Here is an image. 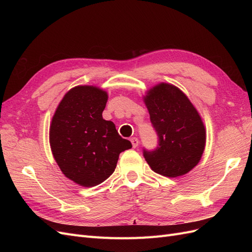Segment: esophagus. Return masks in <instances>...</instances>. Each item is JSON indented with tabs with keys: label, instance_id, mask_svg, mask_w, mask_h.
<instances>
[{
	"label": "esophagus",
	"instance_id": "1",
	"mask_svg": "<svg viewBox=\"0 0 252 252\" xmlns=\"http://www.w3.org/2000/svg\"><path fill=\"white\" fill-rule=\"evenodd\" d=\"M130 142H131V144H132V147L133 148H135V147H138V145H139V140H138V138H131L130 139Z\"/></svg>",
	"mask_w": 252,
	"mask_h": 252
}]
</instances>
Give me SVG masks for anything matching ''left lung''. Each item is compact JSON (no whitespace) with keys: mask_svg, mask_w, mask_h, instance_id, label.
Listing matches in <instances>:
<instances>
[{"mask_svg":"<svg viewBox=\"0 0 252 252\" xmlns=\"http://www.w3.org/2000/svg\"><path fill=\"white\" fill-rule=\"evenodd\" d=\"M158 146L143 149L150 168L164 177L186 174L200 162L205 148L206 132L200 114L182 91L162 83L144 97Z\"/></svg>","mask_w":252,"mask_h":252,"instance_id":"obj_1","label":"left lung"}]
</instances>
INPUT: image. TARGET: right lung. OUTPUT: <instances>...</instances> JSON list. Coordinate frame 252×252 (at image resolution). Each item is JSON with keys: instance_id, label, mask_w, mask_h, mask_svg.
I'll list each match as a JSON object with an SVG mask.
<instances>
[{"instance_id": "1", "label": "right lung", "mask_w": 252, "mask_h": 252, "mask_svg": "<svg viewBox=\"0 0 252 252\" xmlns=\"http://www.w3.org/2000/svg\"><path fill=\"white\" fill-rule=\"evenodd\" d=\"M108 95L94 86L70 89L59 104L50 126V146L60 169L84 187H94L116 169L121 152L132 147L102 113Z\"/></svg>"}]
</instances>
